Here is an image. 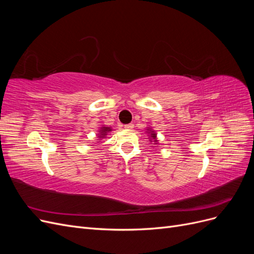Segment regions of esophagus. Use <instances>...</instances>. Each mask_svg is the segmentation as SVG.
<instances>
[{"label":"esophagus","mask_w":254,"mask_h":254,"mask_svg":"<svg viewBox=\"0 0 254 254\" xmlns=\"http://www.w3.org/2000/svg\"><path fill=\"white\" fill-rule=\"evenodd\" d=\"M133 124H127V125H125V129H127V130H131V129H133Z\"/></svg>","instance_id":"obj_1"}]
</instances>
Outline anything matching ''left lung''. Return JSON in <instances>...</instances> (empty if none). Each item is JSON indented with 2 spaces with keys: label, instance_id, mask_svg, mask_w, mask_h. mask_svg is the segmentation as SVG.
<instances>
[{
  "label": "left lung",
  "instance_id": "1",
  "mask_svg": "<svg viewBox=\"0 0 254 254\" xmlns=\"http://www.w3.org/2000/svg\"><path fill=\"white\" fill-rule=\"evenodd\" d=\"M146 130V133L148 134V140H149V142L152 144H159V140H158V137H157V133L155 132V130H153L151 127H147L145 129Z\"/></svg>",
  "mask_w": 254,
  "mask_h": 254
}]
</instances>
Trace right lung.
<instances>
[{
	"instance_id": "add662e5",
	"label": "right lung",
	"mask_w": 254,
	"mask_h": 254,
	"mask_svg": "<svg viewBox=\"0 0 254 254\" xmlns=\"http://www.w3.org/2000/svg\"><path fill=\"white\" fill-rule=\"evenodd\" d=\"M110 131H112L111 127L103 125L101 128L98 129V131H97V137H98L97 141H102L103 139H105L107 134H108V132H110Z\"/></svg>"
}]
</instances>
